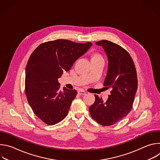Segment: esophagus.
<instances>
[{
    "label": "esophagus",
    "mask_w": 160,
    "mask_h": 160,
    "mask_svg": "<svg viewBox=\"0 0 160 160\" xmlns=\"http://www.w3.org/2000/svg\"><path fill=\"white\" fill-rule=\"evenodd\" d=\"M78 94L79 95H85V94H86V92H85L84 90H79L78 91Z\"/></svg>",
    "instance_id": "esophagus-1"
}]
</instances>
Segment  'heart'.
I'll use <instances>...</instances> for the list:
<instances>
[{
  "instance_id": "obj_1",
  "label": "heart",
  "mask_w": 160,
  "mask_h": 160,
  "mask_svg": "<svg viewBox=\"0 0 160 160\" xmlns=\"http://www.w3.org/2000/svg\"><path fill=\"white\" fill-rule=\"evenodd\" d=\"M102 58V57H101V56L100 54H95L93 56L92 58Z\"/></svg>"
}]
</instances>
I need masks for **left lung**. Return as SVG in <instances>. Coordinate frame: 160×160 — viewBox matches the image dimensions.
I'll list each match as a JSON object with an SVG mask.
<instances>
[{
	"label": "left lung",
	"instance_id": "1",
	"mask_svg": "<svg viewBox=\"0 0 160 160\" xmlns=\"http://www.w3.org/2000/svg\"><path fill=\"white\" fill-rule=\"evenodd\" d=\"M96 44L102 46L107 55L108 66L104 85L111 87L112 90L106 102L95 95V102L89 111L98 123L109 126L125 117L132 109L138 89V77L133 61L125 49L106 40Z\"/></svg>",
	"mask_w": 160,
	"mask_h": 160
}]
</instances>
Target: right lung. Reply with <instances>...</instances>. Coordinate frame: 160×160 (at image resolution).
<instances>
[{"label": "right lung", "mask_w": 160, "mask_h": 160, "mask_svg": "<svg viewBox=\"0 0 160 160\" xmlns=\"http://www.w3.org/2000/svg\"><path fill=\"white\" fill-rule=\"evenodd\" d=\"M92 45L58 39L40 44L31 54L26 67L25 94L34 113L44 123L55 125L67 116L77 92L65 87L59 91L58 79Z\"/></svg>", "instance_id": "add662e5"}]
</instances>
